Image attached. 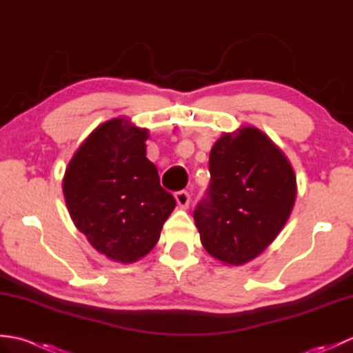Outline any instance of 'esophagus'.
<instances>
[{
  "label": "esophagus",
  "instance_id": "esophagus-1",
  "mask_svg": "<svg viewBox=\"0 0 353 353\" xmlns=\"http://www.w3.org/2000/svg\"><path fill=\"white\" fill-rule=\"evenodd\" d=\"M176 201H177V205L181 206V208H186L190 205V201H191V196H190V192L188 191H177L176 192Z\"/></svg>",
  "mask_w": 353,
  "mask_h": 353
}]
</instances>
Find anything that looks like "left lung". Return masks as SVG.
<instances>
[{"label": "left lung", "mask_w": 353, "mask_h": 353, "mask_svg": "<svg viewBox=\"0 0 353 353\" xmlns=\"http://www.w3.org/2000/svg\"><path fill=\"white\" fill-rule=\"evenodd\" d=\"M211 182L194 209L209 254L243 265L273 243L294 206L296 176L287 157L254 127L224 133L209 154Z\"/></svg>", "instance_id": "1"}]
</instances>
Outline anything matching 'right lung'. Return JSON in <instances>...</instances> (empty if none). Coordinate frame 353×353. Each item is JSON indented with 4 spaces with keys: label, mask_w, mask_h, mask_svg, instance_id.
Listing matches in <instances>:
<instances>
[{
    "label": "right lung",
    "mask_w": 353,
    "mask_h": 353,
    "mask_svg": "<svg viewBox=\"0 0 353 353\" xmlns=\"http://www.w3.org/2000/svg\"><path fill=\"white\" fill-rule=\"evenodd\" d=\"M145 129L115 118L89 134L63 177L71 219L100 253L132 264L153 249L176 200L145 157Z\"/></svg>",
    "instance_id": "1"
}]
</instances>
